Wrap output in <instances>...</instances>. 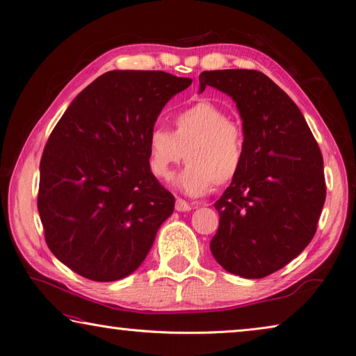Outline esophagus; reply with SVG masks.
I'll list each match as a JSON object with an SVG mask.
<instances>
[{"instance_id":"1","label":"esophagus","mask_w":356,"mask_h":356,"mask_svg":"<svg viewBox=\"0 0 356 356\" xmlns=\"http://www.w3.org/2000/svg\"><path fill=\"white\" fill-rule=\"evenodd\" d=\"M191 209H193L191 204L186 203L185 200H181V198H177V200H176V211H179V212H188V211H191Z\"/></svg>"}]
</instances>
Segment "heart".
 <instances>
[{
  "instance_id": "1",
  "label": "heart",
  "mask_w": 356,
  "mask_h": 356,
  "mask_svg": "<svg viewBox=\"0 0 356 356\" xmlns=\"http://www.w3.org/2000/svg\"><path fill=\"white\" fill-rule=\"evenodd\" d=\"M172 130L156 127L147 136V161L156 177L168 180L181 159L188 165L176 185L188 195L208 194L213 184L232 181L245 161V135L220 106L197 102L171 118Z\"/></svg>"
}]
</instances>
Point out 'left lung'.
Masks as SVG:
<instances>
[{"mask_svg": "<svg viewBox=\"0 0 356 356\" xmlns=\"http://www.w3.org/2000/svg\"><path fill=\"white\" fill-rule=\"evenodd\" d=\"M232 97L243 120L245 161L216 209L211 252L229 273L261 279L285 267L316 235L326 198L323 156L296 103L266 74L218 70L200 74Z\"/></svg>", "mask_w": 356, "mask_h": 356, "instance_id": "1", "label": "left lung"}]
</instances>
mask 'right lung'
I'll use <instances>...</instances> for the list:
<instances>
[{"instance_id": "obj_1", "label": "right lung", "mask_w": 356, "mask_h": 356, "mask_svg": "<svg viewBox=\"0 0 356 356\" xmlns=\"http://www.w3.org/2000/svg\"><path fill=\"white\" fill-rule=\"evenodd\" d=\"M191 83L163 71H109L56 124L40 159L38 211L49 250L77 275L112 282L150 252L175 197L148 167L147 136Z\"/></svg>"}]
</instances>
